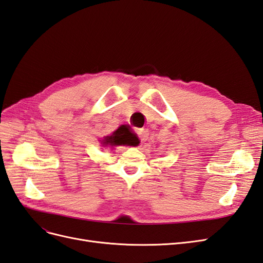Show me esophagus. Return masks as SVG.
<instances>
[{"label": "esophagus", "mask_w": 263, "mask_h": 263, "mask_svg": "<svg viewBox=\"0 0 263 263\" xmlns=\"http://www.w3.org/2000/svg\"><path fill=\"white\" fill-rule=\"evenodd\" d=\"M136 133L138 135L139 139L145 142L147 139H148V136H149V130L148 128H145V127H142V128H136Z\"/></svg>", "instance_id": "esophagus-1"}]
</instances>
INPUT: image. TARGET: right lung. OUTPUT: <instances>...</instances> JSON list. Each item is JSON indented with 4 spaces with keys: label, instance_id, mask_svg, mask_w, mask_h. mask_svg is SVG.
Wrapping results in <instances>:
<instances>
[{
    "label": "right lung",
    "instance_id": "add662e5",
    "mask_svg": "<svg viewBox=\"0 0 263 263\" xmlns=\"http://www.w3.org/2000/svg\"><path fill=\"white\" fill-rule=\"evenodd\" d=\"M130 126L122 125L118 127L110 136H106L103 139L102 144L110 146H138L139 139L136 135L130 132Z\"/></svg>",
    "mask_w": 263,
    "mask_h": 263
}]
</instances>
